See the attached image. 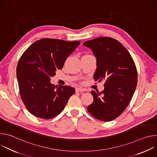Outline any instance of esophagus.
I'll use <instances>...</instances> for the list:
<instances>
[{
	"instance_id": "obj_1",
	"label": "esophagus",
	"mask_w": 157,
	"mask_h": 157,
	"mask_svg": "<svg viewBox=\"0 0 157 157\" xmlns=\"http://www.w3.org/2000/svg\"><path fill=\"white\" fill-rule=\"evenodd\" d=\"M86 89L82 87H78L76 89V92H82V91H85Z\"/></svg>"
}]
</instances>
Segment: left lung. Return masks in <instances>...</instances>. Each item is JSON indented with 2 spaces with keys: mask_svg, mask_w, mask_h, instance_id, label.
Segmentation results:
<instances>
[{
  "mask_svg": "<svg viewBox=\"0 0 157 157\" xmlns=\"http://www.w3.org/2000/svg\"><path fill=\"white\" fill-rule=\"evenodd\" d=\"M97 59L95 81H105L101 92L91 91L93 102L87 107L93 116L101 121H111L125 110L135 92L137 71L127 50L117 40L99 37L85 41Z\"/></svg>",
  "mask_w": 157,
  "mask_h": 157,
  "instance_id": "left-lung-1",
  "label": "left lung"
}]
</instances>
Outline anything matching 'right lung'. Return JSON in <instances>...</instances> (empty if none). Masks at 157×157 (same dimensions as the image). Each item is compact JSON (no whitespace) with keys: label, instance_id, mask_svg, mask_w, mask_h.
Segmentation results:
<instances>
[{"label":"right lung","instance_id":"right-lung-1","mask_svg":"<svg viewBox=\"0 0 157 157\" xmlns=\"http://www.w3.org/2000/svg\"><path fill=\"white\" fill-rule=\"evenodd\" d=\"M79 44L78 41L42 38L31 44L20 58L17 66L19 91L32 115L43 119L53 118L75 94V88L55 86L50 81Z\"/></svg>","mask_w":157,"mask_h":157}]
</instances>
